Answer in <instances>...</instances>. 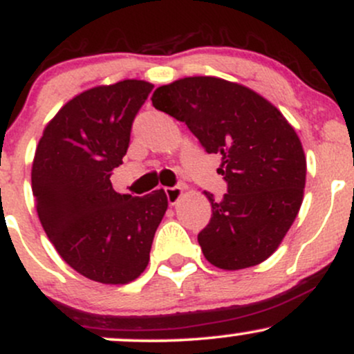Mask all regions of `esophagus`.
I'll list each match as a JSON object with an SVG mask.
<instances>
[{"instance_id":"obj_1","label":"esophagus","mask_w":354,"mask_h":354,"mask_svg":"<svg viewBox=\"0 0 354 354\" xmlns=\"http://www.w3.org/2000/svg\"><path fill=\"white\" fill-rule=\"evenodd\" d=\"M166 198H168L169 205H176L180 201V198L183 196V188L181 186H173V188H165Z\"/></svg>"}]
</instances>
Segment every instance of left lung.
<instances>
[{"instance_id":"obj_1","label":"left lung","mask_w":354,"mask_h":354,"mask_svg":"<svg viewBox=\"0 0 354 354\" xmlns=\"http://www.w3.org/2000/svg\"><path fill=\"white\" fill-rule=\"evenodd\" d=\"M151 101L186 123L206 153L223 156L228 193L216 201L205 191L213 211L198 234L205 258L228 271L270 258L303 203L306 158L293 126L253 89L214 76L176 80Z\"/></svg>"}]
</instances>
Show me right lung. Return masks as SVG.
<instances>
[{"mask_svg": "<svg viewBox=\"0 0 354 354\" xmlns=\"http://www.w3.org/2000/svg\"><path fill=\"white\" fill-rule=\"evenodd\" d=\"M151 89L141 80L86 89L56 113L36 146L31 188L44 233L93 281L126 284L143 273L168 209L163 189L140 198L109 181Z\"/></svg>", "mask_w": 354, "mask_h": 354, "instance_id": "right-lung-1", "label": "right lung"}]
</instances>
